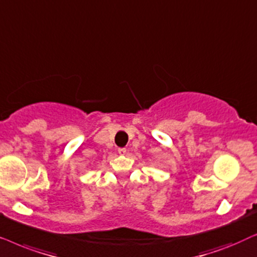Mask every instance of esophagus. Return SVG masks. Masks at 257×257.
Wrapping results in <instances>:
<instances>
[{
	"mask_svg": "<svg viewBox=\"0 0 257 257\" xmlns=\"http://www.w3.org/2000/svg\"><path fill=\"white\" fill-rule=\"evenodd\" d=\"M126 153V149L125 148H118V154L119 155H124Z\"/></svg>",
	"mask_w": 257,
	"mask_h": 257,
	"instance_id": "obj_1",
	"label": "esophagus"
}]
</instances>
